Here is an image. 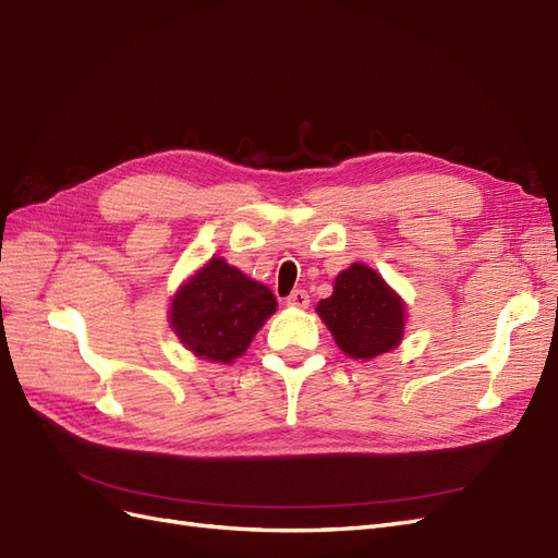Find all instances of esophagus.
<instances>
[{
	"mask_svg": "<svg viewBox=\"0 0 558 558\" xmlns=\"http://www.w3.org/2000/svg\"><path fill=\"white\" fill-rule=\"evenodd\" d=\"M308 304H311V296L306 290H294L288 296V306H292V308H308Z\"/></svg>",
	"mask_w": 558,
	"mask_h": 558,
	"instance_id": "34e87169",
	"label": "esophagus"
}]
</instances>
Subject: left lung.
Here are the masks:
<instances>
[{"instance_id":"left-lung-1","label":"left lung","mask_w":558,"mask_h":558,"mask_svg":"<svg viewBox=\"0 0 558 558\" xmlns=\"http://www.w3.org/2000/svg\"><path fill=\"white\" fill-rule=\"evenodd\" d=\"M317 315L337 345L355 360H372L400 345L407 317L404 301L364 264L341 270L331 296L317 304Z\"/></svg>"}]
</instances>
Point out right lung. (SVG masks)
Here are the masks:
<instances>
[{"label":"right lung","instance_id":"obj_1","mask_svg":"<svg viewBox=\"0 0 558 558\" xmlns=\"http://www.w3.org/2000/svg\"><path fill=\"white\" fill-rule=\"evenodd\" d=\"M276 306L266 284L213 257L174 294L170 325L191 353L229 364L245 353Z\"/></svg>","mask_w":558,"mask_h":558}]
</instances>
